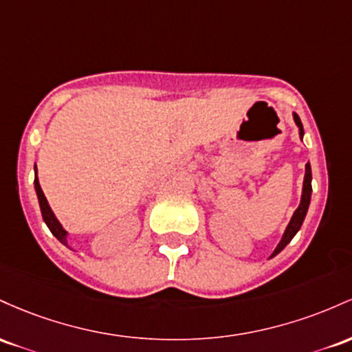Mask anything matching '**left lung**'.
<instances>
[{"instance_id": "left-lung-1", "label": "left lung", "mask_w": 352, "mask_h": 352, "mask_svg": "<svg viewBox=\"0 0 352 352\" xmlns=\"http://www.w3.org/2000/svg\"><path fill=\"white\" fill-rule=\"evenodd\" d=\"M293 118H294V123L298 124V128H299V136H301V140H302L304 129H302L301 120H299V116H298V114H296V113H293ZM311 179H313V175H311V164L307 163V164H306V175H304V183H302L301 203H299L298 209H296V211H294L293 218H291L289 224H287L286 231H284L283 238H281V241H279L278 246H276V250H274V252H272V254H271V258H274L276 254H279V252H281V251L284 250V248H286L287 244L291 243V239L294 238L296 232H298L299 229H301L302 221H304V218H306L307 208H309V203H311V192H313V186H311Z\"/></svg>"}]
</instances>
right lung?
Instances as JSON below:
<instances>
[{
	"instance_id": "right-lung-1",
	"label": "right lung",
	"mask_w": 352,
	"mask_h": 352,
	"mask_svg": "<svg viewBox=\"0 0 352 352\" xmlns=\"http://www.w3.org/2000/svg\"><path fill=\"white\" fill-rule=\"evenodd\" d=\"M34 189H36V196H38V201H39V208H41V214H43V221L46 223V226L50 228V231L53 232V236L56 238L59 243H63L65 246H68V239H66V236H68V232L65 231L61 226V223L56 219V216H54V212L51 211L50 204H48V199H46L45 192H43L41 186H39V181H38V169L36 166H34Z\"/></svg>"
}]
</instances>
